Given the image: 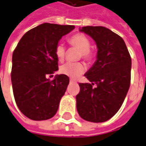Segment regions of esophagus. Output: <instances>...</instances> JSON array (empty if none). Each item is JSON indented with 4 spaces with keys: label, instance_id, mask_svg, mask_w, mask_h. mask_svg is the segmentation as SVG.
I'll list each match as a JSON object with an SVG mask.
<instances>
[{
    "label": "esophagus",
    "instance_id": "obj_1",
    "mask_svg": "<svg viewBox=\"0 0 146 146\" xmlns=\"http://www.w3.org/2000/svg\"><path fill=\"white\" fill-rule=\"evenodd\" d=\"M70 83H77V81H75V80H73V79H71V80H70Z\"/></svg>",
    "mask_w": 146,
    "mask_h": 146
}]
</instances>
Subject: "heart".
<instances>
[{"instance_id":"b5f03b06","label":"heart","mask_w":146,"mask_h":146,"mask_svg":"<svg viewBox=\"0 0 146 146\" xmlns=\"http://www.w3.org/2000/svg\"><path fill=\"white\" fill-rule=\"evenodd\" d=\"M69 44L73 47L80 50V57L88 62H92L95 57V53L90 48L91 42L90 40L86 35L82 33H76L69 40ZM55 55L59 61H63L65 56V48L64 44L58 43L55 47ZM85 65L81 62H68L60 67V73L66 75L71 78H76L79 77L85 71Z\"/></svg>"}]
</instances>
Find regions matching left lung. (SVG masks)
<instances>
[{
	"mask_svg": "<svg viewBox=\"0 0 146 146\" xmlns=\"http://www.w3.org/2000/svg\"><path fill=\"white\" fill-rule=\"evenodd\" d=\"M80 31L90 35L98 46L93 67L85 74L91 83H79L77 110L81 118L104 122L120 110L131 80V56L124 40L102 26H86Z\"/></svg>",
	"mask_w": 146,
	"mask_h": 146,
	"instance_id": "obj_1",
	"label": "left lung"
}]
</instances>
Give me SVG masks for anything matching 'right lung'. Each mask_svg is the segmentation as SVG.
I'll return each instance as SVG.
<instances>
[{
	"instance_id": "add662e5",
	"label": "right lung",
	"mask_w": 146,
	"mask_h": 146,
	"mask_svg": "<svg viewBox=\"0 0 146 146\" xmlns=\"http://www.w3.org/2000/svg\"><path fill=\"white\" fill-rule=\"evenodd\" d=\"M73 25L44 23L29 30L13 53L11 80L15 102L21 112L31 120H48L56 114L69 78L48 75L58 69L55 47Z\"/></svg>"
}]
</instances>
